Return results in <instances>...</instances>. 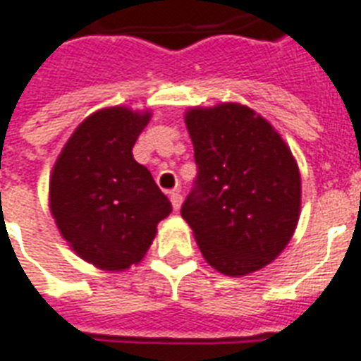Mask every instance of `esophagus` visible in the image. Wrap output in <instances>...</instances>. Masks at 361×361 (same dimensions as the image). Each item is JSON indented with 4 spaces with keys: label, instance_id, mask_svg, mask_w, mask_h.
I'll return each mask as SVG.
<instances>
[{
    "label": "esophagus",
    "instance_id": "obj_1",
    "mask_svg": "<svg viewBox=\"0 0 361 361\" xmlns=\"http://www.w3.org/2000/svg\"><path fill=\"white\" fill-rule=\"evenodd\" d=\"M181 192L180 189H174V191H170V202H172V206H174V209H180L181 206Z\"/></svg>",
    "mask_w": 361,
    "mask_h": 361
}]
</instances>
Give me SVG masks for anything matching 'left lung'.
<instances>
[{"instance_id": "left-lung-1", "label": "left lung", "mask_w": 361, "mask_h": 361, "mask_svg": "<svg viewBox=\"0 0 361 361\" xmlns=\"http://www.w3.org/2000/svg\"><path fill=\"white\" fill-rule=\"evenodd\" d=\"M197 178L181 206L209 266L247 275L275 260L296 231L300 170L279 133L241 104L185 116Z\"/></svg>"}]
</instances>
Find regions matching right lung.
Masks as SVG:
<instances>
[{"label": "right lung", "mask_w": 361, "mask_h": 361, "mask_svg": "<svg viewBox=\"0 0 361 361\" xmlns=\"http://www.w3.org/2000/svg\"><path fill=\"white\" fill-rule=\"evenodd\" d=\"M147 121V112L123 106L99 110L78 125L54 164L56 225L78 257L101 269L140 262L157 223L172 212L149 170L133 157Z\"/></svg>", "instance_id": "right-lung-1"}]
</instances>
